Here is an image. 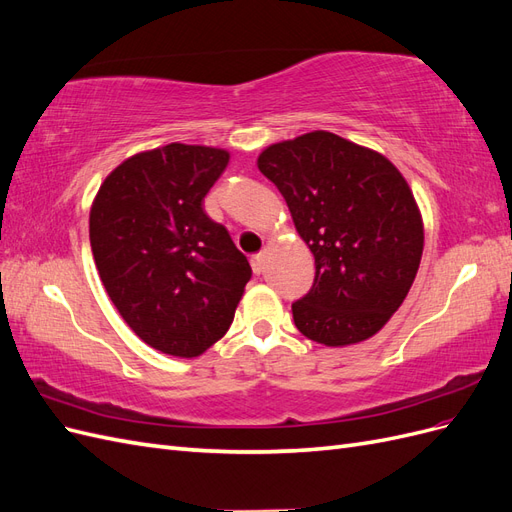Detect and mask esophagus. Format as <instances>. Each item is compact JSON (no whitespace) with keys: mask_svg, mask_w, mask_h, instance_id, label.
Wrapping results in <instances>:
<instances>
[{"mask_svg":"<svg viewBox=\"0 0 512 512\" xmlns=\"http://www.w3.org/2000/svg\"><path fill=\"white\" fill-rule=\"evenodd\" d=\"M265 252H260V254H254L252 256V269H254V273L256 275H260L262 271H265Z\"/></svg>","mask_w":512,"mask_h":512,"instance_id":"esophagus-1","label":"esophagus"}]
</instances>
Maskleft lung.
<instances>
[{
	"label": "left lung",
	"mask_w": 512,
	"mask_h": 512,
	"mask_svg": "<svg viewBox=\"0 0 512 512\" xmlns=\"http://www.w3.org/2000/svg\"><path fill=\"white\" fill-rule=\"evenodd\" d=\"M258 170L282 192L316 260L297 329L324 346L376 335L404 303L423 256V220L410 185L380 153L316 130L275 143Z\"/></svg>",
	"instance_id": "obj_1"
}]
</instances>
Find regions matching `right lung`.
<instances>
[{"label": "right lung", "instance_id": "1", "mask_svg": "<svg viewBox=\"0 0 512 512\" xmlns=\"http://www.w3.org/2000/svg\"><path fill=\"white\" fill-rule=\"evenodd\" d=\"M228 151L170 143L136 153L100 185L89 241L128 327L164 354L192 359L228 331L252 267L203 209Z\"/></svg>", "mask_w": 512, "mask_h": 512}]
</instances>
